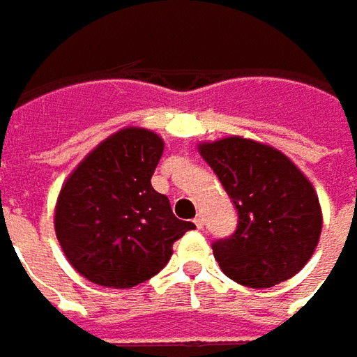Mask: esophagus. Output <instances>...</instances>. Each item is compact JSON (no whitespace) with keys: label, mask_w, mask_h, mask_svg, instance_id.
<instances>
[{"label":"esophagus","mask_w":357,"mask_h":357,"mask_svg":"<svg viewBox=\"0 0 357 357\" xmlns=\"http://www.w3.org/2000/svg\"><path fill=\"white\" fill-rule=\"evenodd\" d=\"M195 225H197V228L204 227V216H202V214H197V218H195Z\"/></svg>","instance_id":"obj_1"}]
</instances>
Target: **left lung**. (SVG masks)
Wrapping results in <instances>:
<instances>
[{"label":"left lung","mask_w":357,"mask_h":357,"mask_svg":"<svg viewBox=\"0 0 357 357\" xmlns=\"http://www.w3.org/2000/svg\"><path fill=\"white\" fill-rule=\"evenodd\" d=\"M238 211L236 232L213 252L230 280L272 288L306 266L322 234V206L308 176L282 151L244 137L199 144Z\"/></svg>","instance_id":"1"}]
</instances>
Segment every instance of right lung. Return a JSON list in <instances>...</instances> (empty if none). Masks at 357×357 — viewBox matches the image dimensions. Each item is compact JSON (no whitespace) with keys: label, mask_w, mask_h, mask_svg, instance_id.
<instances>
[{"label":"right lung","mask_w":357,"mask_h":357,"mask_svg":"<svg viewBox=\"0 0 357 357\" xmlns=\"http://www.w3.org/2000/svg\"><path fill=\"white\" fill-rule=\"evenodd\" d=\"M165 151L157 132L125 127L97 144L63 183L55 234L69 264L93 284L132 288L158 274L192 230L151 185Z\"/></svg>","instance_id":"1"}]
</instances>
